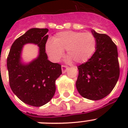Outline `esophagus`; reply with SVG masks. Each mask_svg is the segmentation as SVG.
<instances>
[{"mask_svg": "<svg viewBox=\"0 0 128 128\" xmlns=\"http://www.w3.org/2000/svg\"><path fill=\"white\" fill-rule=\"evenodd\" d=\"M68 68L67 66H65V65H62V73L63 74H65V72H66L67 69Z\"/></svg>", "mask_w": 128, "mask_h": 128, "instance_id": "esophagus-1", "label": "esophagus"}]
</instances>
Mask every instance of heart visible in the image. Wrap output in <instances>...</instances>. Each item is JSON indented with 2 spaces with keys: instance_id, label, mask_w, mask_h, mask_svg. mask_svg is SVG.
I'll list each match as a JSON object with an SVG mask.
<instances>
[{
  "instance_id": "heart-1",
  "label": "heart",
  "mask_w": 128,
  "mask_h": 128,
  "mask_svg": "<svg viewBox=\"0 0 128 128\" xmlns=\"http://www.w3.org/2000/svg\"><path fill=\"white\" fill-rule=\"evenodd\" d=\"M96 47V38L90 32L68 30L56 34L52 42L47 43L46 50L54 62H58L66 50L68 62L74 60L77 63H82L91 58Z\"/></svg>"
}]
</instances>
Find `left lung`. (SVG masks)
<instances>
[{
	"instance_id": "1",
	"label": "left lung",
	"mask_w": 128,
	"mask_h": 128,
	"mask_svg": "<svg viewBox=\"0 0 128 128\" xmlns=\"http://www.w3.org/2000/svg\"><path fill=\"white\" fill-rule=\"evenodd\" d=\"M97 42L96 51L86 63L78 66L76 86L82 97L90 100L103 99L112 91L119 78L117 47L110 37L91 30Z\"/></svg>"
}]
</instances>
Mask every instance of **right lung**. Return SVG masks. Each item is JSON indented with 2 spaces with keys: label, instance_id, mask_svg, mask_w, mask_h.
Masks as SVG:
<instances>
[{
  "label": "right lung",
  "instance_id": "add662e5",
  "mask_svg": "<svg viewBox=\"0 0 128 128\" xmlns=\"http://www.w3.org/2000/svg\"><path fill=\"white\" fill-rule=\"evenodd\" d=\"M48 29L32 28L18 38L11 46L7 59L10 85L13 93L24 103L42 106L49 102L56 92V80L62 74V66L52 63L46 52ZM39 47L38 56L29 63L22 61L26 44Z\"/></svg>",
  "mask_w": 128,
  "mask_h": 128
}]
</instances>
